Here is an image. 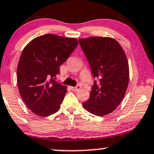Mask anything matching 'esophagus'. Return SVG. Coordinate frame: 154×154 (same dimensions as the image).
<instances>
[{
  "label": "esophagus",
  "mask_w": 154,
  "mask_h": 154,
  "mask_svg": "<svg viewBox=\"0 0 154 154\" xmlns=\"http://www.w3.org/2000/svg\"><path fill=\"white\" fill-rule=\"evenodd\" d=\"M80 88H81V86H80V85H77V86H75V87H71V88H72V90L74 91H77L80 89Z\"/></svg>",
  "instance_id": "34e87169"
}]
</instances>
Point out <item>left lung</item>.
Wrapping results in <instances>:
<instances>
[{
	"label": "left lung",
	"instance_id": "8db88e82",
	"mask_svg": "<svg viewBox=\"0 0 154 154\" xmlns=\"http://www.w3.org/2000/svg\"><path fill=\"white\" fill-rule=\"evenodd\" d=\"M96 79L88 101L82 106L91 114L105 116L116 109L124 98L129 82V67L123 48L114 38L79 39Z\"/></svg>",
	"mask_w": 154,
	"mask_h": 154
}]
</instances>
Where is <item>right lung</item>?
Segmentation results:
<instances>
[{"label": "right lung", "instance_id": "right-lung-1", "mask_svg": "<svg viewBox=\"0 0 154 154\" xmlns=\"http://www.w3.org/2000/svg\"><path fill=\"white\" fill-rule=\"evenodd\" d=\"M77 44L76 38L47 34L33 39L23 48L17 65V87L34 114L45 117L60 109L67 87L54 79Z\"/></svg>", "mask_w": 154, "mask_h": 154}]
</instances>
